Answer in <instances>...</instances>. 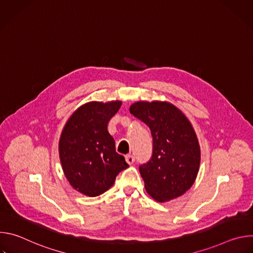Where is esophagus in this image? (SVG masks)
I'll list each match as a JSON object with an SVG mask.
<instances>
[{"instance_id": "esophagus-1", "label": "esophagus", "mask_w": 253, "mask_h": 253, "mask_svg": "<svg viewBox=\"0 0 253 253\" xmlns=\"http://www.w3.org/2000/svg\"><path fill=\"white\" fill-rule=\"evenodd\" d=\"M125 159H126V162H127L128 164H130V165H132V164L135 162V158H134V156H133V155H131V154L126 155Z\"/></svg>"}]
</instances>
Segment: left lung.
<instances>
[{
	"mask_svg": "<svg viewBox=\"0 0 253 253\" xmlns=\"http://www.w3.org/2000/svg\"><path fill=\"white\" fill-rule=\"evenodd\" d=\"M130 113L151 130L153 152L139 171L148 194L167 202L193 185L200 164V146L195 131L177 107L168 102L139 101Z\"/></svg>",
	"mask_w": 253,
	"mask_h": 253,
	"instance_id": "8db88e82",
	"label": "left lung"
}]
</instances>
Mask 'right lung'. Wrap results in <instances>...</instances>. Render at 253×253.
Listing matches in <instances>:
<instances>
[{
	"label": "right lung",
	"mask_w": 253,
	"mask_h": 253,
	"mask_svg": "<svg viewBox=\"0 0 253 253\" xmlns=\"http://www.w3.org/2000/svg\"><path fill=\"white\" fill-rule=\"evenodd\" d=\"M122 102H89L72 114L59 141V155L71 186L94 197L109 189L116 176L129 167L115 149V141L107 130Z\"/></svg>",
	"instance_id": "right-lung-1"
}]
</instances>
